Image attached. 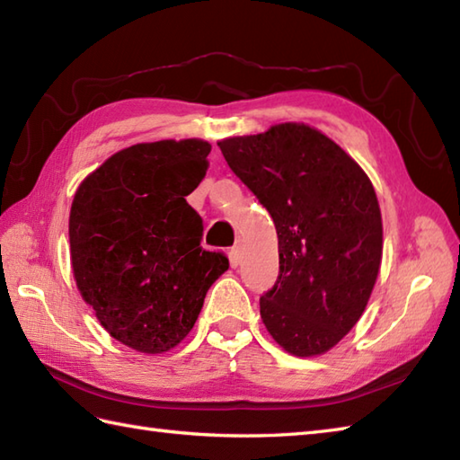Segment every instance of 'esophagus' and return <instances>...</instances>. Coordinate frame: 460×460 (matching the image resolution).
Here are the masks:
<instances>
[{
  "label": "esophagus",
  "mask_w": 460,
  "mask_h": 460,
  "mask_svg": "<svg viewBox=\"0 0 460 460\" xmlns=\"http://www.w3.org/2000/svg\"><path fill=\"white\" fill-rule=\"evenodd\" d=\"M241 255H243V241L239 239V241H235V245H233V249H231V257H233V261L239 262Z\"/></svg>",
  "instance_id": "34e87169"
}]
</instances>
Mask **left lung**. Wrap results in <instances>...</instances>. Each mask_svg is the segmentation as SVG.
<instances>
[{"label":"left lung","mask_w":460,"mask_h":460,"mask_svg":"<svg viewBox=\"0 0 460 460\" xmlns=\"http://www.w3.org/2000/svg\"><path fill=\"white\" fill-rule=\"evenodd\" d=\"M217 146L277 227L279 277L261 296L262 322L288 354H324L356 326L376 285L384 229L374 185L306 124Z\"/></svg>","instance_id":"left-lung-1"}]
</instances>
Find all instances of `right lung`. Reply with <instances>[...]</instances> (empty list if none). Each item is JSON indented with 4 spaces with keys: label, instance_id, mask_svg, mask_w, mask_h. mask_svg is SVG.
Wrapping results in <instances>:
<instances>
[{
    "label": "right lung",
    "instance_id": "add662e5",
    "mask_svg": "<svg viewBox=\"0 0 460 460\" xmlns=\"http://www.w3.org/2000/svg\"><path fill=\"white\" fill-rule=\"evenodd\" d=\"M209 152L195 138L136 144L75 193L68 241L76 287L104 330L144 354L178 346L229 269L225 252L201 247L203 221L185 201Z\"/></svg>",
    "mask_w": 460,
    "mask_h": 460
}]
</instances>
